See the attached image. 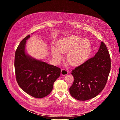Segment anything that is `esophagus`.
I'll return each mask as SVG.
<instances>
[{"label":"esophagus","mask_w":120,"mask_h":120,"mask_svg":"<svg viewBox=\"0 0 120 120\" xmlns=\"http://www.w3.org/2000/svg\"><path fill=\"white\" fill-rule=\"evenodd\" d=\"M61 74L62 75H65L68 74V72H67L66 69H62L61 72Z\"/></svg>","instance_id":"34e87169"}]
</instances>
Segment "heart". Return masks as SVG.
I'll return each instance as SVG.
<instances>
[{
    "label": "heart",
    "instance_id": "1",
    "mask_svg": "<svg viewBox=\"0 0 120 120\" xmlns=\"http://www.w3.org/2000/svg\"><path fill=\"white\" fill-rule=\"evenodd\" d=\"M91 52L90 41L76 36L61 39L57 45L56 49L53 48L52 50L53 57L58 62L62 58L61 54L68 53L66 60L71 65H77L85 62L89 58Z\"/></svg>",
    "mask_w": 120,
    "mask_h": 120
}]
</instances>
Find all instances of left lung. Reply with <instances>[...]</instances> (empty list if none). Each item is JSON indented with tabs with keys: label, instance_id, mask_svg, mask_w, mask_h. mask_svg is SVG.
Returning a JSON list of instances; mask_svg holds the SVG:
<instances>
[{
	"label": "left lung",
	"instance_id": "obj_1",
	"mask_svg": "<svg viewBox=\"0 0 120 120\" xmlns=\"http://www.w3.org/2000/svg\"><path fill=\"white\" fill-rule=\"evenodd\" d=\"M111 61L105 44L101 42L94 57L72 70L74 81L69 88L72 97L79 101L93 98L103 90L110 72Z\"/></svg>",
	"mask_w": 120,
	"mask_h": 120
}]
</instances>
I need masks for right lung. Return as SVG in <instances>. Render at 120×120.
<instances>
[{"instance_id": "1", "label": "right lung", "mask_w": 120, "mask_h": 120, "mask_svg": "<svg viewBox=\"0 0 120 120\" xmlns=\"http://www.w3.org/2000/svg\"><path fill=\"white\" fill-rule=\"evenodd\" d=\"M29 38V35L24 38L15 51V77L24 92L35 98H41L52 91L54 82L60 75L61 69L26 55L25 45Z\"/></svg>"}]
</instances>
